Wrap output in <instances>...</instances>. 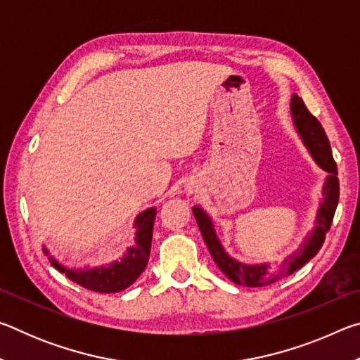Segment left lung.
Instances as JSON below:
<instances>
[{"mask_svg":"<svg viewBox=\"0 0 360 360\" xmlns=\"http://www.w3.org/2000/svg\"><path fill=\"white\" fill-rule=\"evenodd\" d=\"M290 112L298 135H300L302 141L308 148L309 154L314 158V162L324 172L328 173L324 182V188H322L324 200L321 202L318 216H316V227L313 229V231H309L307 238L303 240L300 248L295 252H292L281 264L276 265L243 264V262L230 257L227 251H225L222 243L217 238L212 221L202 210V206H193L192 208L193 216L197 219L198 229L202 231L203 240L211 252V257L214 259L216 265L221 268L224 275L238 285H246V288L268 285L279 281L284 276L292 275L298 268H302L307 262L311 260L319 252L321 246L324 245L326 233L330 229L335 210H337L340 198V182L337 178L338 172L326 131L319 124V120L308 111V108L304 106L303 100L298 95L292 96Z\"/></svg>","mask_w":360,"mask_h":360,"instance_id":"8db88e82","label":"left lung"}]
</instances>
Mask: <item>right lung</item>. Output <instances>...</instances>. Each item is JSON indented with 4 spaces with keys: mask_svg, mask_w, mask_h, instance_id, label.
<instances>
[{
    "mask_svg": "<svg viewBox=\"0 0 360 360\" xmlns=\"http://www.w3.org/2000/svg\"><path fill=\"white\" fill-rule=\"evenodd\" d=\"M157 211L155 208H149L143 211L136 217L135 229V246L127 249V254L120 260H115L112 264L96 266V268H84V270H76V268H68L60 264L57 259L49 255L46 248H42L49 260L57 268L60 273H65L66 278L71 279L82 288L100 292V294H112V292H120L129 288L136 281L138 276L148 266L149 254H150V243H152V230H154Z\"/></svg>",
    "mask_w": 360,
    "mask_h": 360,
    "instance_id": "1",
    "label": "right lung"
}]
</instances>
